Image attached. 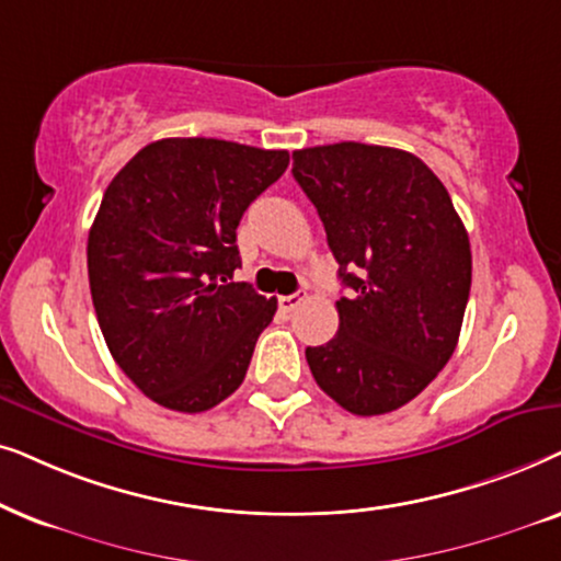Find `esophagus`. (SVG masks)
Listing matches in <instances>:
<instances>
[{"label": "esophagus", "mask_w": 561, "mask_h": 561, "mask_svg": "<svg viewBox=\"0 0 561 561\" xmlns=\"http://www.w3.org/2000/svg\"><path fill=\"white\" fill-rule=\"evenodd\" d=\"M308 300V295L305 293H295V295H285V297H279V308L285 310V312H293V310H297L300 308V305Z\"/></svg>", "instance_id": "esophagus-1"}]
</instances>
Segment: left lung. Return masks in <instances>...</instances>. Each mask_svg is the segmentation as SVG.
<instances>
[{
    "instance_id": "8db88e82",
    "label": "left lung",
    "mask_w": 561,
    "mask_h": 561,
    "mask_svg": "<svg viewBox=\"0 0 561 561\" xmlns=\"http://www.w3.org/2000/svg\"><path fill=\"white\" fill-rule=\"evenodd\" d=\"M293 161L351 289L335 302L339 333L305 348L310 371L348 413H392L457 348L472 287L467 228L442 179L400 148L346 140Z\"/></svg>"
}]
</instances>
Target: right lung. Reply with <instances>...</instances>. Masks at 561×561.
<instances>
[{
  "label": "right lung",
  "instance_id": "add662e5",
  "mask_svg": "<svg viewBox=\"0 0 561 561\" xmlns=\"http://www.w3.org/2000/svg\"><path fill=\"white\" fill-rule=\"evenodd\" d=\"M287 151L218 138H163L133 156L89 230V289L117 367L176 413L233 394L274 297L230 282L236 228L285 174Z\"/></svg>",
  "mask_w": 561,
  "mask_h": 561
}]
</instances>
